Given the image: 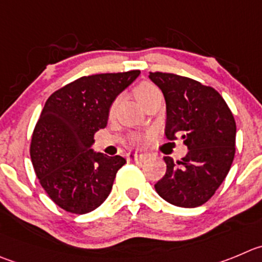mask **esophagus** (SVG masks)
Here are the masks:
<instances>
[{"label": "esophagus", "instance_id": "obj_1", "mask_svg": "<svg viewBox=\"0 0 262 262\" xmlns=\"http://www.w3.org/2000/svg\"><path fill=\"white\" fill-rule=\"evenodd\" d=\"M146 154H143V153H128L127 154V159L128 161H144V159H146Z\"/></svg>", "mask_w": 262, "mask_h": 262}]
</instances>
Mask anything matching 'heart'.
<instances>
[{
    "instance_id": "1",
    "label": "heart",
    "mask_w": 262,
    "mask_h": 262,
    "mask_svg": "<svg viewBox=\"0 0 262 262\" xmlns=\"http://www.w3.org/2000/svg\"><path fill=\"white\" fill-rule=\"evenodd\" d=\"M158 92L159 90L157 89L154 84L144 82V83H140L138 87H135V90H134V95H135L136 100H138L139 103L143 104L144 101L148 100L150 96H153L154 94H158ZM117 103H118V100H114L113 103H112L111 108H109V116H113L114 111H116ZM143 141L144 136L140 135V134H135V135H133L131 139H129V144H131V145H140Z\"/></svg>"
}]
</instances>
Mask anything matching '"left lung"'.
Wrapping results in <instances>:
<instances>
[{
	"label": "left lung",
	"mask_w": 262,
	"mask_h": 262,
	"mask_svg": "<svg viewBox=\"0 0 262 262\" xmlns=\"http://www.w3.org/2000/svg\"><path fill=\"white\" fill-rule=\"evenodd\" d=\"M166 100V134L183 139L188 154L175 163L164 157L166 175L154 185L159 196L178 207L206 203L223 184L235 154L236 126L215 89L172 73L149 74Z\"/></svg>",
	"instance_id": "1"
}]
</instances>
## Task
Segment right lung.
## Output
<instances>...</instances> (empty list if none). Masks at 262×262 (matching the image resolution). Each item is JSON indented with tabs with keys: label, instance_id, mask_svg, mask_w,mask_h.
<instances>
[{
	"label": "right lung",
	"instance_id": "add662e5",
	"mask_svg": "<svg viewBox=\"0 0 262 262\" xmlns=\"http://www.w3.org/2000/svg\"><path fill=\"white\" fill-rule=\"evenodd\" d=\"M140 71L84 76L55 91L34 127L31 158L50 198L72 213L98 208L126 163L92 149L94 135L108 123L109 108Z\"/></svg>",
	"mask_w": 262,
	"mask_h": 262
}]
</instances>
